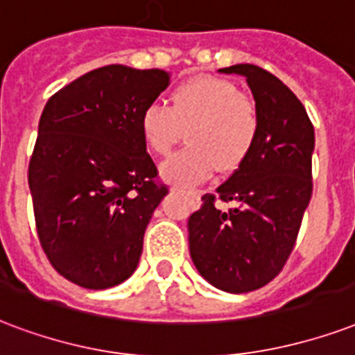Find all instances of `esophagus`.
Masks as SVG:
<instances>
[{
	"mask_svg": "<svg viewBox=\"0 0 355 355\" xmlns=\"http://www.w3.org/2000/svg\"><path fill=\"white\" fill-rule=\"evenodd\" d=\"M186 193H188V197L191 199V202H193V205H196V202H199V193H197V191H193V189H188Z\"/></svg>",
	"mask_w": 355,
	"mask_h": 355,
	"instance_id": "obj_1",
	"label": "esophagus"
}]
</instances>
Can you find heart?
<instances>
[{
  "label": "heart",
  "instance_id": "b5f03b06",
  "mask_svg": "<svg viewBox=\"0 0 355 355\" xmlns=\"http://www.w3.org/2000/svg\"><path fill=\"white\" fill-rule=\"evenodd\" d=\"M167 102H150L139 115L143 141L158 156L171 154L188 134V147L162 167L167 180L201 182L216 167L223 173L236 169L253 150L261 119L255 102L232 81L197 76L173 87Z\"/></svg>",
  "mask_w": 355,
  "mask_h": 355
}]
</instances>
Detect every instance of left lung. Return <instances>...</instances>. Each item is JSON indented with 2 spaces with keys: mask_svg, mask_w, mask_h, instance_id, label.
Listing matches in <instances>:
<instances>
[{
  "mask_svg": "<svg viewBox=\"0 0 355 355\" xmlns=\"http://www.w3.org/2000/svg\"><path fill=\"white\" fill-rule=\"evenodd\" d=\"M220 72L245 78L261 128L250 156L189 216V255L208 283L242 294L277 277L296 245L313 193L315 130L296 94L268 70L243 63ZM218 198L235 207L223 213Z\"/></svg>",
  "mask_w": 355,
  "mask_h": 355,
  "instance_id": "1",
  "label": "left lung"
}]
</instances>
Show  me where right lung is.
Masks as SVG:
<instances>
[{
	"mask_svg": "<svg viewBox=\"0 0 355 355\" xmlns=\"http://www.w3.org/2000/svg\"><path fill=\"white\" fill-rule=\"evenodd\" d=\"M169 85L166 70L107 64L46 102L29 159L35 225L48 261L91 291L134 274L154 208L169 191L139 115Z\"/></svg>",
	"mask_w": 355,
	"mask_h": 355,
	"instance_id": "obj_1",
	"label": "right lung"
}]
</instances>
